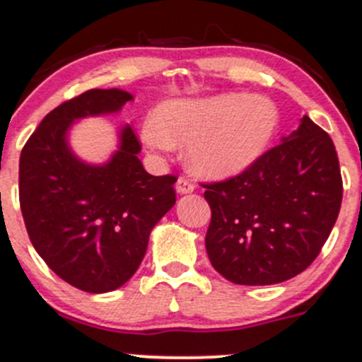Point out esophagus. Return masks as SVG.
<instances>
[{
  "instance_id": "1",
  "label": "esophagus",
  "mask_w": 362,
  "mask_h": 362,
  "mask_svg": "<svg viewBox=\"0 0 362 362\" xmlns=\"http://www.w3.org/2000/svg\"><path fill=\"white\" fill-rule=\"evenodd\" d=\"M193 189H195V185H193L192 181L186 180V177H180L176 182V192L180 193V195H185V193H192Z\"/></svg>"
}]
</instances>
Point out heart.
Here are the masks:
<instances>
[{
	"instance_id": "b5f03b06",
	"label": "heart",
	"mask_w": 362,
	"mask_h": 362,
	"mask_svg": "<svg viewBox=\"0 0 362 362\" xmlns=\"http://www.w3.org/2000/svg\"><path fill=\"white\" fill-rule=\"evenodd\" d=\"M278 110L264 96L225 93L167 103L142 127V141L155 151L186 142L189 169L207 180H228L248 170L269 148Z\"/></svg>"
}]
</instances>
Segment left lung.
Segmentation results:
<instances>
[{
	"mask_svg": "<svg viewBox=\"0 0 362 362\" xmlns=\"http://www.w3.org/2000/svg\"><path fill=\"white\" fill-rule=\"evenodd\" d=\"M248 170L204 185L206 250L238 285H274L303 273L338 218L343 185L331 137L303 116L299 128Z\"/></svg>",
	"mask_w": 362,
	"mask_h": 362,
	"instance_id": "1",
	"label": "left lung"
}]
</instances>
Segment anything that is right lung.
Listing matches in <instances>:
<instances>
[{
    "label": "right lung",
    "mask_w": 362,
    "mask_h": 362,
    "mask_svg": "<svg viewBox=\"0 0 362 362\" xmlns=\"http://www.w3.org/2000/svg\"><path fill=\"white\" fill-rule=\"evenodd\" d=\"M132 98L117 88L89 89L51 110L21 153V211L31 243L61 280L91 294L134 276L153 227L176 204V177L146 173L130 124L119 128L105 163L71 151L75 121L116 114Z\"/></svg>",
    "instance_id": "1"
}]
</instances>
